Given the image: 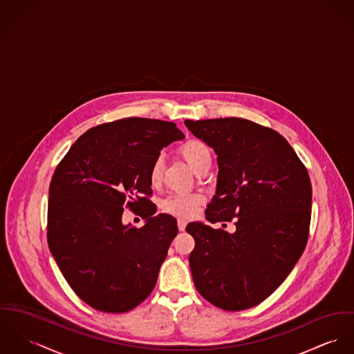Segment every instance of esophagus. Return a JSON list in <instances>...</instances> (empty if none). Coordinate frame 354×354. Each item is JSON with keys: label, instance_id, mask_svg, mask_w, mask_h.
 <instances>
[{"label": "esophagus", "instance_id": "obj_1", "mask_svg": "<svg viewBox=\"0 0 354 354\" xmlns=\"http://www.w3.org/2000/svg\"><path fill=\"white\" fill-rule=\"evenodd\" d=\"M186 225H187V222L185 219H178V227L180 232H183L186 229Z\"/></svg>", "mask_w": 354, "mask_h": 354}]
</instances>
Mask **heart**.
<instances>
[{"instance_id": "obj_1", "label": "heart", "mask_w": 354, "mask_h": 354, "mask_svg": "<svg viewBox=\"0 0 354 354\" xmlns=\"http://www.w3.org/2000/svg\"><path fill=\"white\" fill-rule=\"evenodd\" d=\"M178 151L180 156L190 164L191 167L198 171L205 164L212 163V153L207 144L199 138L191 137L183 141ZM164 160L163 156H156L149 165L148 171V180L152 187L160 185L163 178ZM203 202V196L199 194H172L165 196L160 201V210L169 216L187 219L191 218L198 206Z\"/></svg>"}]
</instances>
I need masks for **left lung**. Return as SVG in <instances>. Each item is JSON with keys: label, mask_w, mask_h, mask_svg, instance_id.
<instances>
[{"label": "left lung", "mask_w": 354, "mask_h": 354, "mask_svg": "<svg viewBox=\"0 0 354 354\" xmlns=\"http://www.w3.org/2000/svg\"><path fill=\"white\" fill-rule=\"evenodd\" d=\"M217 153L212 223L237 218L227 233L189 223L195 240L190 268L198 292L216 307L241 311L260 304L286 280L306 248L311 182L288 141L271 128L227 117L185 121Z\"/></svg>", "instance_id": "8db88e82"}]
</instances>
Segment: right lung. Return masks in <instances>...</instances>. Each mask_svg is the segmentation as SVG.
I'll use <instances>...</instances> for the list:
<instances>
[{"label":"right lung","mask_w":354,"mask_h":354,"mask_svg":"<svg viewBox=\"0 0 354 354\" xmlns=\"http://www.w3.org/2000/svg\"><path fill=\"white\" fill-rule=\"evenodd\" d=\"M176 124L129 117L83 133L57 164L50 185L47 241L73 291L90 307L127 313L152 292L176 219L158 214L148 171ZM124 207L141 208V228L124 225Z\"/></svg>","instance_id":"1"}]
</instances>
